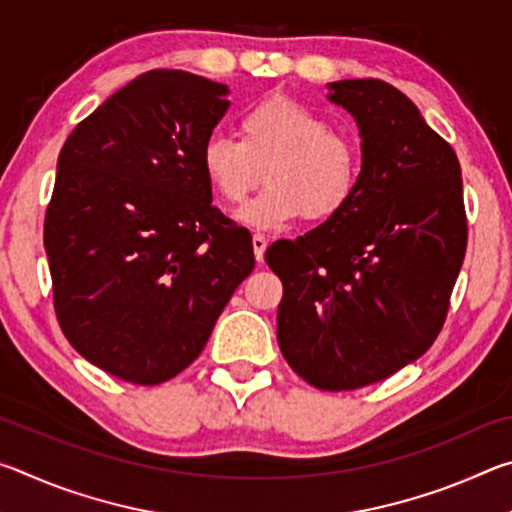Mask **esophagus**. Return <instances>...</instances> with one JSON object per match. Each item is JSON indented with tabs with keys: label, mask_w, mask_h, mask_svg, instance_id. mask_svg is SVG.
<instances>
[{
	"label": "esophagus",
	"mask_w": 512,
	"mask_h": 512,
	"mask_svg": "<svg viewBox=\"0 0 512 512\" xmlns=\"http://www.w3.org/2000/svg\"><path fill=\"white\" fill-rule=\"evenodd\" d=\"M268 241L264 235H253V250H255V259L257 262H264V253H266Z\"/></svg>",
	"instance_id": "esophagus-1"
}]
</instances>
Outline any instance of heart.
I'll list each match as a JSON object with an SVG mask.
<instances>
[{
    "label": "heart",
    "instance_id": "1",
    "mask_svg": "<svg viewBox=\"0 0 512 512\" xmlns=\"http://www.w3.org/2000/svg\"><path fill=\"white\" fill-rule=\"evenodd\" d=\"M207 183L237 205L266 173V187L241 207L239 219L262 230L307 216L327 221L343 212L361 183V149L332 128L323 112L291 97H266L239 117V137L207 135L198 153Z\"/></svg>",
    "mask_w": 512,
    "mask_h": 512
}]
</instances>
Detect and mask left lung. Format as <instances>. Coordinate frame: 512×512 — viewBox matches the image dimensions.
<instances>
[{"instance_id":"8db88e82","label":"left lung","mask_w":512,"mask_h":512,"mask_svg":"<svg viewBox=\"0 0 512 512\" xmlns=\"http://www.w3.org/2000/svg\"><path fill=\"white\" fill-rule=\"evenodd\" d=\"M357 119L361 183L332 219L275 241L277 343L318 391H354L420 359L443 329L463 266L461 164L415 103L379 79L327 85Z\"/></svg>"}]
</instances>
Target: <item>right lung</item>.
<instances>
[{
  "label": "right lung",
  "instance_id": "right-lung-1",
  "mask_svg": "<svg viewBox=\"0 0 512 512\" xmlns=\"http://www.w3.org/2000/svg\"><path fill=\"white\" fill-rule=\"evenodd\" d=\"M225 94L183 69H151L58 155L45 214L58 325L81 357L131 384L183 372L255 268L250 232L212 205L198 162Z\"/></svg>",
  "mask_w": 512,
  "mask_h": 512
}]
</instances>
